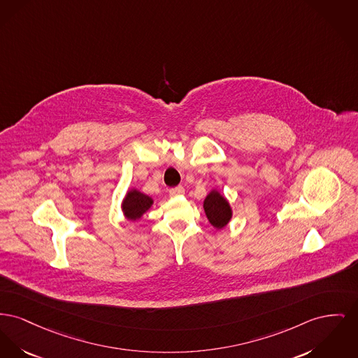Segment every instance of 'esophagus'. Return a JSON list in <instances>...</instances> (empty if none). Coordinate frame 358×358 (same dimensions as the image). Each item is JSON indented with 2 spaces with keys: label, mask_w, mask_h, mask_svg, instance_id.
<instances>
[{
  "label": "esophagus",
  "mask_w": 358,
  "mask_h": 358,
  "mask_svg": "<svg viewBox=\"0 0 358 358\" xmlns=\"http://www.w3.org/2000/svg\"><path fill=\"white\" fill-rule=\"evenodd\" d=\"M184 193H185V189L182 187H177V188L169 190L170 197H178V196H182Z\"/></svg>",
  "instance_id": "1"
}]
</instances>
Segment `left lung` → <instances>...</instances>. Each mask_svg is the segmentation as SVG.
Here are the masks:
<instances>
[{"mask_svg":"<svg viewBox=\"0 0 358 358\" xmlns=\"http://www.w3.org/2000/svg\"><path fill=\"white\" fill-rule=\"evenodd\" d=\"M203 208L210 226L216 230H223L232 219V208L229 200L217 189H210L206 196Z\"/></svg>","mask_w":358,"mask_h":358,"instance_id":"8db88e82","label":"left lung"}]
</instances>
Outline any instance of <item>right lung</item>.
Here are the masks:
<instances>
[{
  "label": "right lung",
  "mask_w": 358,
  "mask_h": 358,
  "mask_svg": "<svg viewBox=\"0 0 358 358\" xmlns=\"http://www.w3.org/2000/svg\"><path fill=\"white\" fill-rule=\"evenodd\" d=\"M154 204V200L141 190L131 188L127 190L126 196L122 201V212L128 222H138L143 217V215L148 212Z\"/></svg>",
  "instance_id": "obj_1"
}]
</instances>
